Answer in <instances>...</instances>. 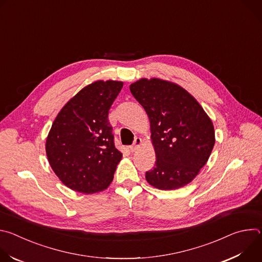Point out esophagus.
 I'll return each instance as SVG.
<instances>
[{"label": "esophagus", "instance_id": "1", "mask_svg": "<svg viewBox=\"0 0 262 262\" xmlns=\"http://www.w3.org/2000/svg\"><path fill=\"white\" fill-rule=\"evenodd\" d=\"M141 145H142V139L141 138H136L135 141H134V144L129 147V150L132 152H135Z\"/></svg>", "mask_w": 262, "mask_h": 262}]
</instances>
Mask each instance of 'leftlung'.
I'll return each instance as SVG.
<instances>
[{"label": "left lung", "instance_id": "1", "mask_svg": "<svg viewBox=\"0 0 262 262\" xmlns=\"http://www.w3.org/2000/svg\"><path fill=\"white\" fill-rule=\"evenodd\" d=\"M150 121L156 167L146 172L149 184L176 190L190 183L207 163L214 129L200 103L182 87L161 79H141L129 86Z\"/></svg>", "mask_w": 262, "mask_h": 262}]
</instances>
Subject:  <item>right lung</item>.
I'll use <instances>...</instances> for the list:
<instances>
[{
    "label": "right lung",
    "mask_w": 262,
    "mask_h": 262,
    "mask_svg": "<svg viewBox=\"0 0 262 262\" xmlns=\"http://www.w3.org/2000/svg\"><path fill=\"white\" fill-rule=\"evenodd\" d=\"M123 86L96 81L74 95L59 112L46 143L49 163L69 189L94 194L114 178L122 154L115 147L108 110Z\"/></svg>",
    "instance_id": "right-lung-1"
}]
</instances>
